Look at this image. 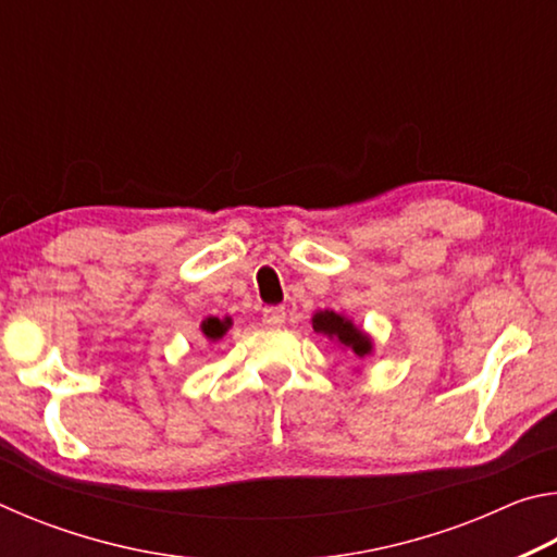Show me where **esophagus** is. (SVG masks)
I'll list each match as a JSON object with an SVG mask.
<instances>
[{
    "mask_svg": "<svg viewBox=\"0 0 557 557\" xmlns=\"http://www.w3.org/2000/svg\"><path fill=\"white\" fill-rule=\"evenodd\" d=\"M285 317H287L285 307H268V309H262V324L270 326V329H277V326L285 324Z\"/></svg>",
    "mask_w": 557,
    "mask_h": 557,
    "instance_id": "esophagus-1",
    "label": "esophagus"
}]
</instances>
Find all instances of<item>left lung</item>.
<instances>
[{"label": "left lung", "mask_w": 557, "mask_h": 557, "mask_svg": "<svg viewBox=\"0 0 557 557\" xmlns=\"http://www.w3.org/2000/svg\"><path fill=\"white\" fill-rule=\"evenodd\" d=\"M312 326L317 334L326 336L329 342H334L342 351L354 354L358 361H363L366 356H373L371 334L363 332L361 326H356L354 319L332 312V309H319L312 317Z\"/></svg>", "instance_id": "8db88e82"}]
</instances>
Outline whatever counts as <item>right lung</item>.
<instances>
[{
	"mask_svg": "<svg viewBox=\"0 0 557 557\" xmlns=\"http://www.w3.org/2000/svg\"><path fill=\"white\" fill-rule=\"evenodd\" d=\"M231 326H233V319L231 317H223V319L206 317L203 322H201V334L206 336V342L215 344V342H221V338L225 336V332H228Z\"/></svg>",
	"mask_w": 557,
	"mask_h": 557,
	"instance_id": "right-lung-1",
	"label": "right lung"
}]
</instances>
